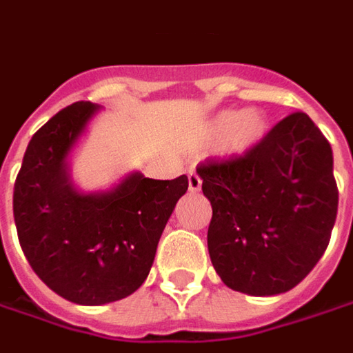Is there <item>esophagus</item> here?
I'll return each instance as SVG.
<instances>
[{"instance_id":"esophagus-1","label":"esophagus","mask_w":353,"mask_h":353,"mask_svg":"<svg viewBox=\"0 0 353 353\" xmlns=\"http://www.w3.org/2000/svg\"><path fill=\"white\" fill-rule=\"evenodd\" d=\"M188 188H190V192L201 190V179L198 172H194V171L188 172Z\"/></svg>"}]
</instances>
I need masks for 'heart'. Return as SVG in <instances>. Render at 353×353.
<instances>
[{
	"label": "heart",
	"instance_id": "b5f03b06",
	"mask_svg": "<svg viewBox=\"0 0 353 353\" xmlns=\"http://www.w3.org/2000/svg\"><path fill=\"white\" fill-rule=\"evenodd\" d=\"M263 132L265 119L261 117V113H257L254 109H248L242 113L223 111L209 125L211 136L219 138V136L227 134V150L232 153L244 152L248 148L257 144Z\"/></svg>",
	"mask_w": 353,
	"mask_h": 353
}]
</instances>
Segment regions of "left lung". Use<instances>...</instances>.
<instances>
[{
	"label": "left lung",
	"instance_id": "left-lung-1",
	"mask_svg": "<svg viewBox=\"0 0 353 353\" xmlns=\"http://www.w3.org/2000/svg\"><path fill=\"white\" fill-rule=\"evenodd\" d=\"M211 201L208 248L228 288L274 296L300 284L329 246L339 211L332 150L310 117H284L242 155L198 165Z\"/></svg>",
	"mask_w": 353,
	"mask_h": 353
}]
</instances>
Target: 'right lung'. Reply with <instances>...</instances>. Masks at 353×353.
<instances>
[{
	"label": "right lung",
	"instance_id": "right-lung-1",
	"mask_svg": "<svg viewBox=\"0 0 353 353\" xmlns=\"http://www.w3.org/2000/svg\"><path fill=\"white\" fill-rule=\"evenodd\" d=\"M99 107L77 101L32 136L17 174L13 215L32 271L55 294L80 305L117 302L136 292L152 269L188 176L153 181L128 174L113 190L79 194L67 155Z\"/></svg>",
	"mask_w": 353,
	"mask_h": 353
}]
</instances>
